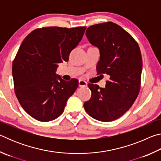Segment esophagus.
<instances>
[{
	"instance_id": "34e87169",
	"label": "esophagus",
	"mask_w": 161,
	"mask_h": 161,
	"mask_svg": "<svg viewBox=\"0 0 161 161\" xmlns=\"http://www.w3.org/2000/svg\"><path fill=\"white\" fill-rule=\"evenodd\" d=\"M87 86V83L86 81H85L84 80H79V86L80 87H84Z\"/></svg>"
}]
</instances>
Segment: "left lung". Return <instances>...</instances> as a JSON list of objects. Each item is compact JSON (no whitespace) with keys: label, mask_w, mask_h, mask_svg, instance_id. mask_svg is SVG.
I'll list each match as a JSON object with an SVG mask.
<instances>
[{"label":"left lung","mask_w":161,"mask_h":161,"mask_svg":"<svg viewBox=\"0 0 161 161\" xmlns=\"http://www.w3.org/2000/svg\"><path fill=\"white\" fill-rule=\"evenodd\" d=\"M86 36L99 50L98 75H107L105 88L89 84L91 99L84 103L86 112L100 121H112L129 109L140 91L142 58L137 42L129 32L108 22L89 27Z\"/></svg>","instance_id":"8db88e82"}]
</instances>
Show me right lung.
Returning <instances> with one entry per match:
<instances>
[{
    "label": "right lung",
    "mask_w": 161,
    "mask_h": 161,
    "mask_svg": "<svg viewBox=\"0 0 161 161\" xmlns=\"http://www.w3.org/2000/svg\"><path fill=\"white\" fill-rule=\"evenodd\" d=\"M86 27H48L31 32L22 42L13 62L15 93L27 113L37 121L55 119L78 86L56 74L58 64L69 60L70 52L82 39Z\"/></svg>",
    "instance_id": "add662e5"
}]
</instances>
